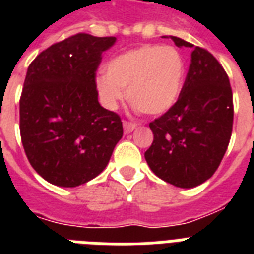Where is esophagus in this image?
Segmentation results:
<instances>
[{
  "instance_id": "esophagus-1",
  "label": "esophagus",
  "mask_w": 254,
  "mask_h": 254,
  "mask_svg": "<svg viewBox=\"0 0 254 254\" xmlns=\"http://www.w3.org/2000/svg\"><path fill=\"white\" fill-rule=\"evenodd\" d=\"M124 133L125 134H129V133H131V131L134 130L135 127H137V125L133 123H129V121H124Z\"/></svg>"
}]
</instances>
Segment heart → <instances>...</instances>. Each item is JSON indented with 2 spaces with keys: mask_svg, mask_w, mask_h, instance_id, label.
Masks as SVG:
<instances>
[{
  "mask_svg": "<svg viewBox=\"0 0 254 254\" xmlns=\"http://www.w3.org/2000/svg\"><path fill=\"white\" fill-rule=\"evenodd\" d=\"M96 79L104 107L115 111L127 100L146 115H163L177 103L185 81V61L173 46L145 45L113 58Z\"/></svg>",
  "mask_w": 254,
  "mask_h": 254,
  "instance_id": "1",
  "label": "heart"
}]
</instances>
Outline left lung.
<instances>
[{"mask_svg":"<svg viewBox=\"0 0 254 254\" xmlns=\"http://www.w3.org/2000/svg\"><path fill=\"white\" fill-rule=\"evenodd\" d=\"M170 38L178 47L191 49V64L177 103L149 124L154 139L145 159L162 181L192 189L212 177L227 151L233 124L232 89L212 54Z\"/></svg>","mask_w":254,"mask_h":254,"instance_id":"8db88e82","label":"left lung"}]
</instances>
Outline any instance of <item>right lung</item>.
<instances>
[{
    "label": "right lung",
    "mask_w": 254,
    "mask_h": 254,
    "mask_svg": "<svg viewBox=\"0 0 254 254\" xmlns=\"http://www.w3.org/2000/svg\"><path fill=\"white\" fill-rule=\"evenodd\" d=\"M115 37L76 34L42 51L26 73L19 130L30 165L59 187L96 178L123 137L119 115L100 105L96 69Z\"/></svg>",
    "instance_id": "obj_1"
}]
</instances>
